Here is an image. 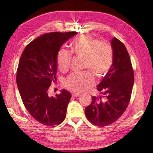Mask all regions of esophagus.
I'll list each match as a JSON object with an SVG mask.
<instances>
[{
  "label": "esophagus",
  "mask_w": 153,
  "mask_h": 153,
  "mask_svg": "<svg viewBox=\"0 0 153 153\" xmlns=\"http://www.w3.org/2000/svg\"><path fill=\"white\" fill-rule=\"evenodd\" d=\"M80 95H81L80 94H72V96L74 97H79Z\"/></svg>",
  "instance_id": "1"
}]
</instances>
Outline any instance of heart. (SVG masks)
<instances>
[{"mask_svg": "<svg viewBox=\"0 0 153 153\" xmlns=\"http://www.w3.org/2000/svg\"><path fill=\"white\" fill-rule=\"evenodd\" d=\"M71 52L77 57L84 59V68L87 69L99 79L105 77L114 63V51L107 43L101 42L90 35L76 38L71 44ZM71 56L64 48L56 55V63L61 72L66 71L70 64ZM92 76L87 73L72 74L64 81V86L73 92H81L94 84Z\"/></svg>", "mask_w": 153, "mask_h": 153, "instance_id": "obj_1", "label": "heart"}]
</instances>
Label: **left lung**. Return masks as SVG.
Segmentation results:
<instances>
[{
	"label": "left lung",
	"instance_id": "obj_1",
	"mask_svg": "<svg viewBox=\"0 0 153 153\" xmlns=\"http://www.w3.org/2000/svg\"><path fill=\"white\" fill-rule=\"evenodd\" d=\"M111 46L113 66L97 86L103 95L92 96L91 103L85 109L89 121L99 126L114 123L122 116L129 103L134 83V72L125 46L117 38L111 40Z\"/></svg>",
	"mask_w": 153,
	"mask_h": 153
}]
</instances>
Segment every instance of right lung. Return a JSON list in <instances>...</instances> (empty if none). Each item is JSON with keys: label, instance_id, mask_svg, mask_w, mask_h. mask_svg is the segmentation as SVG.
Returning a JSON list of instances; mask_svg holds the SVG:
<instances>
[{"label": "right lung", "instance_id": "right-lung-1", "mask_svg": "<svg viewBox=\"0 0 153 153\" xmlns=\"http://www.w3.org/2000/svg\"><path fill=\"white\" fill-rule=\"evenodd\" d=\"M76 35L74 31L44 34L30 43L20 57L16 79L21 98L29 114L46 126L58 125L66 118L71 94L62 89L50 97L48 89L56 81L58 51Z\"/></svg>", "mask_w": 153, "mask_h": 153}]
</instances>
